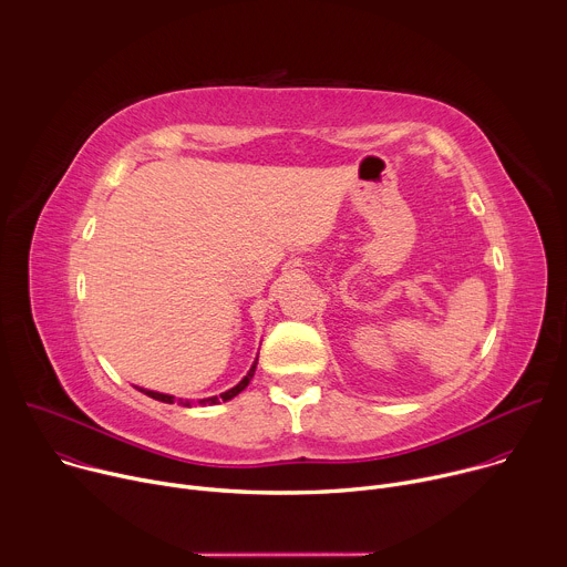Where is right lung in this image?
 Listing matches in <instances>:
<instances>
[{
  "mask_svg": "<svg viewBox=\"0 0 567 567\" xmlns=\"http://www.w3.org/2000/svg\"><path fill=\"white\" fill-rule=\"evenodd\" d=\"M256 368H258V359L254 361V365L249 368V372L245 374V379H241L237 385H233L230 390H226V392H221V394L204 396V399H199L197 403H199V406H215V403H219V401H228V399L237 396L241 390H245V388L249 385V381L254 379V374H256ZM136 390H138V392H143V394H147V396H152V399H156V401H164V403H175V396H173V394H166V392H156V390H145V388H138V385H136ZM177 401H179V406H186V409H190V406H193V401H190V399H177Z\"/></svg>",
  "mask_w": 567,
  "mask_h": 567,
  "instance_id": "obj_1",
  "label": "right lung"
}]
</instances>
